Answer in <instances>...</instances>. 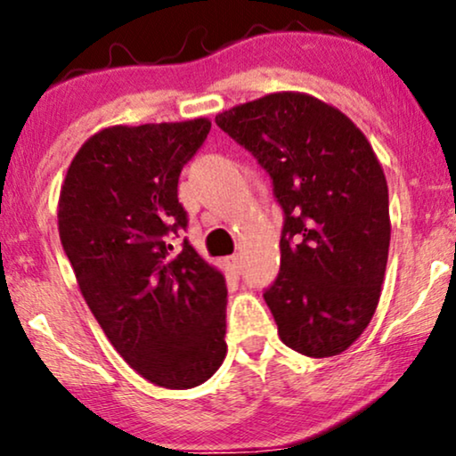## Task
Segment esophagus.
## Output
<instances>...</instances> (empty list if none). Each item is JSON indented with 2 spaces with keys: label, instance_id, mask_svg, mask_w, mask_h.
I'll return each instance as SVG.
<instances>
[{
  "label": "esophagus",
  "instance_id": "1",
  "mask_svg": "<svg viewBox=\"0 0 456 456\" xmlns=\"http://www.w3.org/2000/svg\"><path fill=\"white\" fill-rule=\"evenodd\" d=\"M223 265H224V269H227L229 273H232V275H238L240 269H241L240 256H229V258H224V260H223Z\"/></svg>",
  "mask_w": 456,
  "mask_h": 456
}]
</instances>
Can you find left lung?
<instances>
[{
    "label": "left lung",
    "mask_w": 456,
    "mask_h": 456,
    "mask_svg": "<svg viewBox=\"0 0 456 456\" xmlns=\"http://www.w3.org/2000/svg\"><path fill=\"white\" fill-rule=\"evenodd\" d=\"M271 175L283 208L281 269L265 291L279 338L313 359L371 323L390 248L384 168L365 133L317 97L279 91L216 114Z\"/></svg>",
    "instance_id": "8db88e82"
}]
</instances>
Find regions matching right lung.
<instances>
[{
  "mask_svg": "<svg viewBox=\"0 0 456 456\" xmlns=\"http://www.w3.org/2000/svg\"><path fill=\"white\" fill-rule=\"evenodd\" d=\"M210 120L114 125L72 158L58 200L60 241L106 338L135 371L168 390L210 379L227 354L223 273L190 241L179 175Z\"/></svg>",
  "mask_w": 456,
  "mask_h": 456,
  "instance_id": "right-lung-1",
  "label": "right lung"
}]
</instances>
